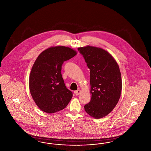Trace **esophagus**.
Instances as JSON below:
<instances>
[{"label":"esophagus","mask_w":151,"mask_h":151,"mask_svg":"<svg viewBox=\"0 0 151 151\" xmlns=\"http://www.w3.org/2000/svg\"><path fill=\"white\" fill-rule=\"evenodd\" d=\"M74 93L76 94V96H78V95H79L80 93H81V91H80V89H78V90H77V91H75L74 92Z\"/></svg>","instance_id":"1"}]
</instances>
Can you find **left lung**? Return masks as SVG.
Wrapping results in <instances>:
<instances>
[{"label": "left lung", "instance_id": "1", "mask_svg": "<svg viewBox=\"0 0 151 151\" xmlns=\"http://www.w3.org/2000/svg\"><path fill=\"white\" fill-rule=\"evenodd\" d=\"M90 69L91 101L84 106L86 113L96 119L109 114L115 108L122 91L118 65L108 51L93 46L79 47Z\"/></svg>", "mask_w": 151, "mask_h": 151}]
</instances>
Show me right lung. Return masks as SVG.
Listing matches in <instances>:
<instances>
[{"instance_id": "obj_1", "label": "right lung", "mask_w": 151, "mask_h": 151, "mask_svg": "<svg viewBox=\"0 0 151 151\" xmlns=\"http://www.w3.org/2000/svg\"><path fill=\"white\" fill-rule=\"evenodd\" d=\"M72 49L59 46L42 52L32 67L29 89L36 105L47 113L65 109L72 97V92L65 86L62 66L65 61L76 55Z\"/></svg>"}]
</instances>
